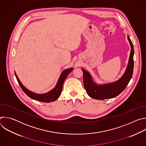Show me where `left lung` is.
<instances>
[{
    "label": "left lung",
    "instance_id": "left-lung-1",
    "mask_svg": "<svg viewBox=\"0 0 146 146\" xmlns=\"http://www.w3.org/2000/svg\"><path fill=\"white\" fill-rule=\"evenodd\" d=\"M128 39L131 46L128 65L123 76L117 81L103 86L97 85L93 82L90 74L82 69L85 90L87 94L92 98L99 100L113 98L120 94L128 86L132 77L134 65L133 46L129 36H128Z\"/></svg>",
    "mask_w": 146,
    "mask_h": 146
}]
</instances>
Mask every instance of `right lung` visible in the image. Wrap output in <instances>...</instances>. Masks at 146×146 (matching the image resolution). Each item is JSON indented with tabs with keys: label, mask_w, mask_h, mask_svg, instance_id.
<instances>
[{
	"label": "right lung",
	"mask_w": 146,
	"mask_h": 146,
	"mask_svg": "<svg viewBox=\"0 0 146 146\" xmlns=\"http://www.w3.org/2000/svg\"><path fill=\"white\" fill-rule=\"evenodd\" d=\"M72 70H73V69L70 68L62 72V73H61L59 77V78L58 80L56 87L51 91L44 94H37L29 91L22 84V83L21 82V81L19 80V78H18L16 73H15V75L21 88H22L23 91L29 98L39 102L50 103V102L56 100L60 96L62 91V87H63L64 81L66 78V77L68 76V75L69 74V73H70Z\"/></svg>",
	"instance_id": "right-lung-1"
}]
</instances>
